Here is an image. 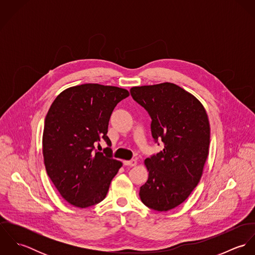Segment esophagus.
<instances>
[{
    "instance_id": "obj_1",
    "label": "esophagus",
    "mask_w": 255,
    "mask_h": 255,
    "mask_svg": "<svg viewBox=\"0 0 255 255\" xmlns=\"http://www.w3.org/2000/svg\"><path fill=\"white\" fill-rule=\"evenodd\" d=\"M124 163H125L126 166L134 167V166L137 164V161H136V159H131V160H129V161H125Z\"/></svg>"
}]
</instances>
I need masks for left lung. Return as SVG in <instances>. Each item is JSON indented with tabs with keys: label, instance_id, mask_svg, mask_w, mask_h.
Returning <instances> with one entry per match:
<instances>
[{
	"label": "left lung",
	"instance_id": "left-lung-1",
	"mask_svg": "<svg viewBox=\"0 0 255 255\" xmlns=\"http://www.w3.org/2000/svg\"><path fill=\"white\" fill-rule=\"evenodd\" d=\"M130 95L149 114L154 141L164 144L145 160L149 177L140 186L141 201L156 211L171 210L200 181L210 143L206 111L193 95L170 82L132 87Z\"/></svg>",
	"mask_w": 255,
	"mask_h": 255
}]
</instances>
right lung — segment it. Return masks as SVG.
Wrapping results in <instances>:
<instances>
[{
    "mask_svg": "<svg viewBox=\"0 0 255 255\" xmlns=\"http://www.w3.org/2000/svg\"><path fill=\"white\" fill-rule=\"evenodd\" d=\"M128 95L116 86L81 84L63 91L47 113L42 140L46 171L73 206L101 202L122 167L113 158L107 132L115 107ZM103 140L109 146L99 152L96 146Z\"/></svg>",
    "mask_w": 255,
    "mask_h": 255,
    "instance_id": "obj_1",
    "label": "right lung"
}]
</instances>
